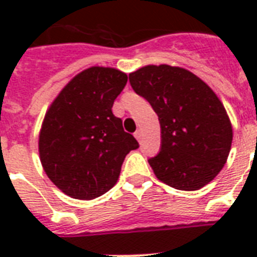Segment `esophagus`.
I'll return each mask as SVG.
<instances>
[{"instance_id": "1", "label": "esophagus", "mask_w": 257, "mask_h": 257, "mask_svg": "<svg viewBox=\"0 0 257 257\" xmlns=\"http://www.w3.org/2000/svg\"><path fill=\"white\" fill-rule=\"evenodd\" d=\"M135 137H136L139 141H141V137H143V133H141V131H136V133H135Z\"/></svg>"}]
</instances>
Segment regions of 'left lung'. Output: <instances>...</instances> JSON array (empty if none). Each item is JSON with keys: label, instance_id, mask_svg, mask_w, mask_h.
Listing matches in <instances>:
<instances>
[{"label": "left lung", "instance_id": "8db88e82", "mask_svg": "<svg viewBox=\"0 0 257 257\" xmlns=\"http://www.w3.org/2000/svg\"><path fill=\"white\" fill-rule=\"evenodd\" d=\"M129 82L160 121V152L148 160L157 179L180 191L215 179L231 151L232 125L213 90L189 70L169 65L144 66Z\"/></svg>", "mask_w": 257, "mask_h": 257}]
</instances>
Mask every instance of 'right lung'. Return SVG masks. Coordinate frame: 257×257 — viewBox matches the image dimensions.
<instances>
[{
  "label": "right lung",
  "instance_id": "right-lung-1",
  "mask_svg": "<svg viewBox=\"0 0 257 257\" xmlns=\"http://www.w3.org/2000/svg\"><path fill=\"white\" fill-rule=\"evenodd\" d=\"M126 74L92 66L77 74L50 105L38 151L56 187L78 200L104 195L117 183L121 165L139 143L112 112Z\"/></svg>",
  "mask_w": 257,
  "mask_h": 257
}]
</instances>
